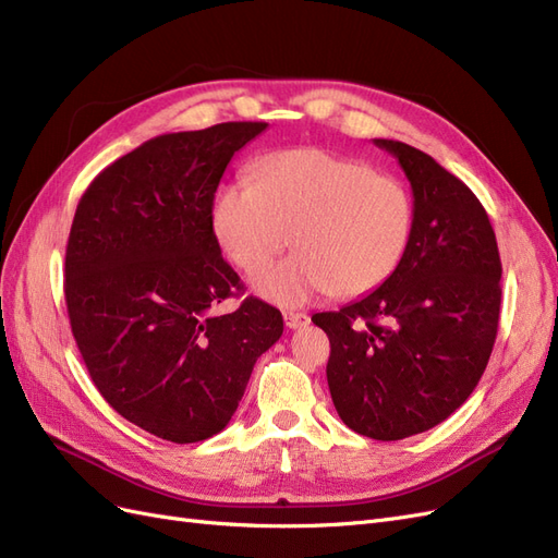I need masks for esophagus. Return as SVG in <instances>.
<instances>
[{
	"label": "esophagus",
	"instance_id": "34e87169",
	"mask_svg": "<svg viewBox=\"0 0 558 558\" xmlns=\"http://www.w3.org/2000/svg\"><path fill=\"white\" fill-rule=\"evenodd\" d=\"M283 324H286V328L295 330V328L307 326L310 324V316L305 312H283Z\"/></svg>",
	"mask_w": 558,
	"mask_h": 558
}]
</instances>
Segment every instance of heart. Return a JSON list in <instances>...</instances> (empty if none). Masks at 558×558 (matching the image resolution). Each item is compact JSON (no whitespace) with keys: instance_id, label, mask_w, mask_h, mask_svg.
Listing matches in <instances>:
<instances>
[{"instance_id":"b5f03b06","label":"heart","mask_w":558,"mask_h":558,"mask_svg":"<svg viewBox=\"0 0 558 558\" xmlns=\"http://www.w3.org/2000/svg\"><path fill=\"white\" fill-rule=\"evenodd\" d=\"M214 232L226 256L258 272L289 246L295 256L265 269L256 293L283 307L316 295H365L393 275L414 232V202L400 179L324 148L263 158L251 183L223 185Z\"/></svg>"}]
</instances>
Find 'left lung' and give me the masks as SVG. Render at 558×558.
<instances>
[{"label":"left lung","mask_w":558,"mask_h":558,"mask_svg":"<svg viewBox=\"0 0 558 558\" xmlns=\"http://www.w3.org/2000/svg\"><path fill=\"white\" fill-rule=\"evenodd\" d=\"M414 193L408 251L379 289L312 320L330 340L328 388L344 424L391 442L442 424L475 391L500 316V253L482 202L428 154L375 140Z\"/></svg>","instance_id":"1"}]
</instances>
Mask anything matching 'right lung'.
<instances>
[{"label": "right lung", "instance_id": "add662e5", "mask_svg": "<svg viewBox=\"0 0 558 558\" xmlns=\"http://www.w3.org/2000/svg\"><path fill=\"white\" fill-rule=\"evenodd\" d=\"M267 123L160 134L99 172L81 195L64 256V300L97 391L167 442L221 433L281 312L244 298L214 232L230 158Z\"/></svg>", "mask_w": 558, "mask_h": 558}]
</instances>
